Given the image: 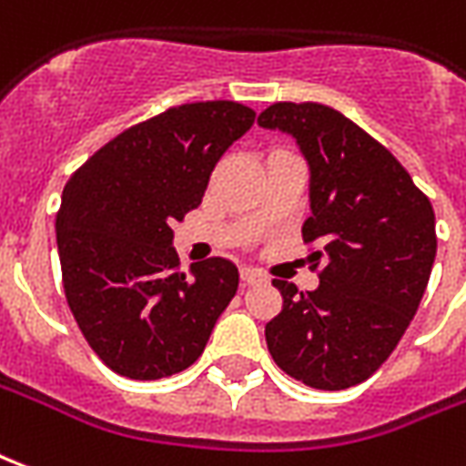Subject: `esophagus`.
<instances>
[{"instance_id": "obj_1", "label": "esophagus", "mask_w": 466, "mask_h": 466, "mask_svg": "<svg viewBox=\"0 0 466 466\" xmlns=\"http://www.w3.org/2000/svg\"><path fill=\"white\" fill-rule=\"evenodd\" d=\"M242 281H244V284H247V286L261 284V281H264V274H261V271H257V268L244 267V268H242Z\"/></svg>"}]
</instances>
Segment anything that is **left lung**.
<instances>
[{
  "label": "left lung",
  "mask_w": 466,
  "mask_h": 466,
  "mask_svg": "<svg viewBox=\"0 0 466 466\" xmlns=\"http://www.w3.org/2000/svg\"><path fill=\"white\" fill-rule=\"evenodd\" d=\"M296 140L309 167L303 242H319L320 284L299 294L274 279L284 309L267 323L274 363L316 390L368 380L408 330L435 264V212L385 147L320 103H274L257 120Z\"/></svg>",
  "instance_id": "obj_1"
}]
</instances>
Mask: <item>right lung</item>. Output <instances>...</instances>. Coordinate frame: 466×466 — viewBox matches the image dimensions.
I'll return each instance as SVG.
<instances>
[{
	"label": "right lung",
	"instance_id": "right-lung-1",
	"mask_svg": "<svg viewBox=\"0 0 466 466\" xmlns=\"http://www.w3.org/2000/svg\"><path fill=\"white\" fill-rule=\"evenodd\" d=\"M254 116L234 101L185 103L127 127L66 182L56 215L64 291L113 373L157 380L189 368L237 294L229 259L177 271L172 224L202 202L217 160Z\"/></svg>",
	"mask_w": 466,
	"mask_h": 466
}]
</instances>
